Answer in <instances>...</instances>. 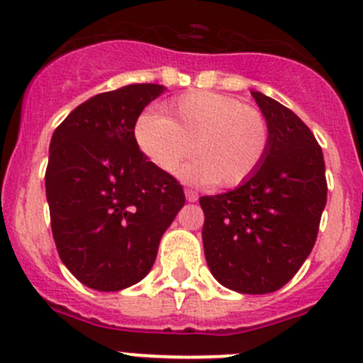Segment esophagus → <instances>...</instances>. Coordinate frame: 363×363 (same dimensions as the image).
<instances>
[{
    "mask_svg": "<svg viewBox=\"0 0 363 363\" xmlns=\"http://www.w3.org/2000/svg\"><path fill=\"white\" fill-rule=\"evenodd\" d=\"M184 195H186V200H188V202H196V200H199V195H196L193 189H184Z\"/></svg>",
    "mask_w": 363,
    "mask_h": 363,
    "instance_id": "esophagus-1",
    "label": "esophagus"
}]
</instances>
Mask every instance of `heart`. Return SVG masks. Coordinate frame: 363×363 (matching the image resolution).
Returning <instances> with one entry per match:
<instances>
[{
    "label": "heart",
    "mask_w": 363,
    "mask_h": 363,
    "mask_svg": "<svg viewBox=\"0 0 363 363\" xmlns=\"http://www.w3.org/2000/svg\"><path fill=\"white\" fill-rule=\"evenodd\" d=\"M136 142L164 174L184 168L189 181L234 188L248 181L266 157L271 142L269 122L260 110L225 94L196 90L167 106V115H140Z\"/></svg>",
    "instance_id": "heart-1"
}]
</instances>
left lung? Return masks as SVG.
<instances>
[{"label":"left lung","instance_id":"left-lung-1","mask_svg":"<svg viewBox=\"0 0 363 363\" xmlns=\"http://www.w3.org/2000/svg\"><path fill=\"white\" fill-rule=\"evenodd\" d=\"M269 122L259 170L221 195L202 196L207 266L221 286L266 294L286 286L314 248L326 206L323 150L298 115L252 92Z\"/></svg>","mask_w":363,"mask_h":363}]
</instances>
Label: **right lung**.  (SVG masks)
<instances>
[{"label": "right lung", "instance_id": "obj_1", "mask_svg": "<svg viewBox=\"0 0 363 363\" xmlns=\"http://www.w3.org/2000/svg\"><path fill=\"white\" fill-rule=\"evenodd\" d=\"M163 90L142 83L97 94L52 133L45 170L52 238L67 269L90 289L140 282L184 206L177 179L135 138L140 113Z\"/></svg>", "mask_w": 363, "mask_h": 363}]
</instances>
